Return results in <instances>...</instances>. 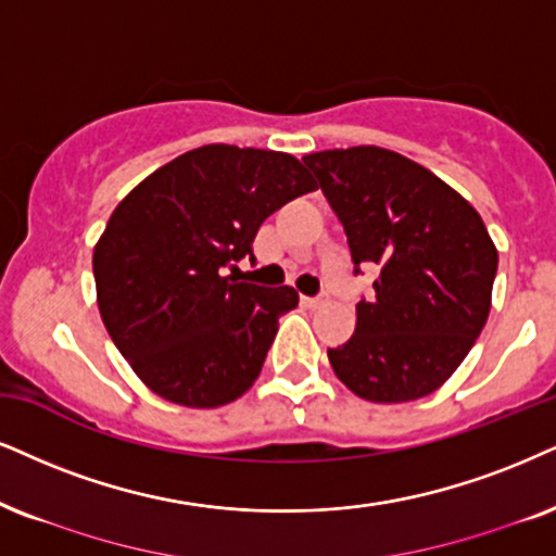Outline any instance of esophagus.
I'll return each mask as SVG.
<instances>
[{
  "instance_id": "obj_1",
  "label": "esophagus",
  "mask_w": 556,
  "mask_h": 556,
  "mask_svg": "<svg viewBox=\"0 0 556 556\" xmlns=\"http://www.w3.org/2000/svg\"><path fill=\"white\" fill-rule=\"evenodd\" d=\"M326 302V294H318V298H302V305L307 307H320Z\"/></svg>"
}]
</instances>
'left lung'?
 Returning a JSON list of instances; mask_svg holds the SVG:
<instances>
[{
	"mask_svg": "<svg viewBox=\"0 0 556 556\" xmlns=\"http://www.w3.org/2000/svg\"><path fill=\"white\" fill-rule=\"evenodd\" d=\"M346 230L354 274L375 264V298L330 367L371 403L439 390L484 328L497 251L482 217L416 161L377 146L302 159Z\"/></svg>",
	"mask_w": 556,
	"mask_h": 556,
	"instance_id": "obj_1",
	"label": "left lung"
}]
</instances>
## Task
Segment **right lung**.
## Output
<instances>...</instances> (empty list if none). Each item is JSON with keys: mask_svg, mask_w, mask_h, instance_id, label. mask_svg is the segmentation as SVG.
I'll use <instances>...</instances> for the list:
<instances>
[{"mask_svg": "<svg viewBox=\"0 0 556 556\" xmlns=\"http://www.w3.org/2000/svg\"><path fill=\"white\" fill-rule=\"evenodd\" d=\"M315 181L290 153L202 146L125 197L94 249L97 302L110 339L168 403L217 407L264 367L292 287L238 282L256 230Z\"/></svg>", "mask_w": 556, "mask_h": 556, "instance_id": "obj_1", "label": "right lung"}]
</instances>
